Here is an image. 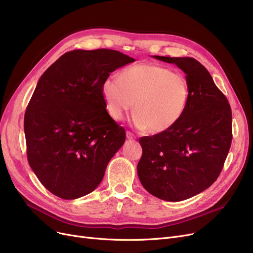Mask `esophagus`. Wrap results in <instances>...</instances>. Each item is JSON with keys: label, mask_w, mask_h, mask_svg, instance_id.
Here are the masks:
<instances>
[{"label": "esophagus", "mask_w": 253, "mask_h": 253, "mask_svg": "<svg viewBox=\"0 0 253 253\" xmlns=\"http://www.w3.org/2000/svg\"><path fill=\"white\" fill-rule=\"evenodd\" d=\"M126 136H127V138H128V139H130V140L135 138V135H134L133 133H131L130 131H127V132H126Z\"/></svg>", "instance_id": "esophagus-1"}]
</instances>
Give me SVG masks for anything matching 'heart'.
Segmentation results:
<instances>
[{"mask_svg": "<svg viewBox=\"0 0 253 253\" xmlns=\"http://www.w3.org/2000/svg\"><path fill=\"white\" fill-rule=\"evenodd\" d=\"M106 111L123 120L134 106V124L151 134L169 130L182 118L189 99L185 76L156 64L142 63L108 76L101 85Z\"/></svg>", "mask_w": 253, "mask_h": 253, "instance_id": "obj_1", "label": "heart"}]
</instances>
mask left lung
Listing matches in <instances>:
<instances>
[{
    "label": "left lung",
    "instance_id": "1",
    "mask_svg": "<svg viewBox=\"0 0 253 253\" xmlns=\"http://www.w3.org/2000/svg\"><path fill=\"white\" fill-rule=\"evenodd\" d=\"M186 73L189 99L179 122L163 133L139 138L141 185L152 195L180 202L217 180L232 144V109L211 74L193 58L153 56Z\"/></svg>",
    "mask_w": 253,
    "mask_h": 253
}]
</instances>
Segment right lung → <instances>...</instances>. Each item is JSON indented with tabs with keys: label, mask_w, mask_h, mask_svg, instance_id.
<instances>
[{
	"label": "right lung",
	"mask_w": 253,
	"mask_h": 253,
	"mask_svg": "<svg viewBox=\"0 0 253 253\" xmlns=\"http://www.w3.org/2000/svg\"><path fill=\"white\" fill-rule=\"evenodd\" d=\"M135 60L113 49L64 53L41 75L25 114L27 156L44 187L63 200L91 193L126 133L108 115L101 85Z\"/></svg>",
	"instance_id": "1"
}]
</instances>
